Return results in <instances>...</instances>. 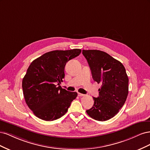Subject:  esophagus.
Segmentation results:
<instances>
[{
	"mask_svg": "<svg viewBox=\"0 0 150 150\" xmlns=\"http://www.w3.org/2000/svg\"><path fill=\"white\" fill-rule=\"evenodd\" d=\"M78 96H79V97L84 96V94H81V93H78Z\"/></svg>",
	"mask_w": 150,
	"mask_h": 150,
	"instance_id": "1",
	"label": "esophagus"
}]
</instances>
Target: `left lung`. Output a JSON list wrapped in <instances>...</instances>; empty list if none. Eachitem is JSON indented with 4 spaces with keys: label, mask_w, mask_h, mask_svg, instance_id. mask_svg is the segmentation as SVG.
Returning <instances> with one entry per match:
<instances>
[{
    "label": "left lung",
    "mask_w": 150,
    "mask_h": 150,
    "mask_svg": "<svg viewBox=\"0 0 150 150\" xmlns=\"http://www.w3.org/2000/svg\"><path fill=\"white\" fill-rule=\"evenodd\" d=\"M83 54L94 81L101 84L99 96L93 97V106L86 112L95 120L107 121L119 112L128 96L129 80L126 69L121 62L105 52L83 50Z\"/></svg>",
    "instance_id": "left-lung-1"
}]
</instances>
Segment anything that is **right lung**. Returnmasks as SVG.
I'll return each mask as SVG.
<instances>
[{"label": "right lung", "instance_id": "add662e5", "mask_svg": "<svg viewBox=\"0 0 150 150\" xmlns=\"http://www.w3.org/2000/svg\"><path fill=\"white\" fill-rule=\"evenodd\" d=\"M81 52L79 49L56 50L31 62L22 86L26 104L39 118L49 121L60 118L76 98L78 93L62 89L59 84L64 78L66 62Z\"/></svg>", "mask_w": 150, "mask_h": 150}]
</instances>
